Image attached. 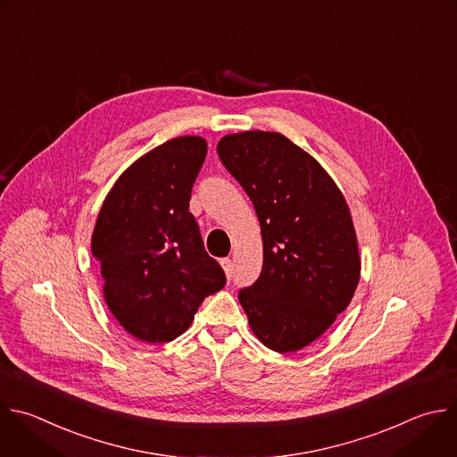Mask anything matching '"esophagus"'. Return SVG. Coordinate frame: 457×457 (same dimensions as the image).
I'll return each mask as SVG.
<instances>
[{
  "mask_svg": "<svg viewBox=\"0 0 457 457\" xmlns=\"http://www.w3.org/2000/svg\"><path fill=\"white\" fill-rule=\"evenodd\" d=\"M220 263H222V267H224L226 276L231 278V274H233V260H231V258H222Z\"/></svg>",
  "mask_w": 457,
  "mask_h": 457,
  "instance_id": "obj_1",
  "label": "esophagus"
}]
</instances>
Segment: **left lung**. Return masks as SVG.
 <instances>
[{
  "label": "left lung",
  "mask_w": 457,
  "mask_h": 457,
  "mask_svg": "<svg viewBox=\"0 0 457 457\" xmlns=\"http://www.w3.org/2000/svg\"><path fill=\"white\" fill-rule=\"evenodd\" d=\"M217 152L262 229V272L238 292L240 305L262 345L297 352L345 312L361 278L346 199L309 152L279 132L228 134Z\"/></svg>",
  "instance_id": "8db88e82"
}]
</instances>
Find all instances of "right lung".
<instances>
[{
  "instance_id": "obj_1",
  "label": "right lung",
  "mask_w": 457,
  "mask_h": 457,
  "mask_svg": "<svg viewBox=\"0 0 457 457\" xmlns=\"http://www.w3.org/2000/svg\"><path fill=\"white\" fill-rule=\"evenodd\" d=\"M206 152L201 136L158 145L116 179L98 212L91 253L104 297L114 320L139 341H174L204 297L226 285L188 212Z\"/></svg>"
}]
</instances>
